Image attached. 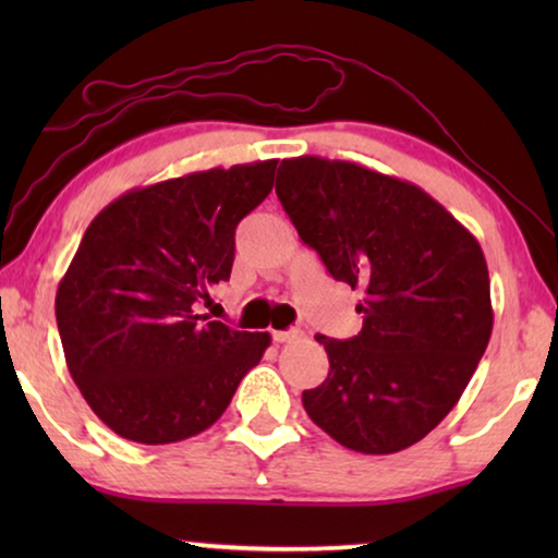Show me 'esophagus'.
I'll use <instances>...</instances> for the list:
<instances>
[{
    "label": "esophagus",
    "mask_w": 558,
    "mask_h": 558,
    "mask_svg": "<svg viewBox=\"0 0 558 558\" xmlns=\"http://www.w3.org/2000/svg\"><path fill=\"white\" fill-rule=\"evenodd\" d=\"M300 330H294V327H292V330H274L271 332V338H274V342H292V340H296V338H300Z\"/></svg>",
    "instance_id": "esophagus-1"
}]
</instances>
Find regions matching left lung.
<instances>
[{
    "label": "left lung",
    "instance_id": "obj_1",
    "mask_svg": "<svg viewBox=\"0 0 558 558\" xmlns=\"http://www.w3.org/2000/svg\"><path fill=\"white\" fill-rule=\"evenodd\" d=\"M277 195L332 279L361 287L363 330L317 335L330 357L304 411L342 447L393 454L460 401L493 332L475 235L422 187L345 159H281Z\"/></svg>",
    "mask_w": 558,
    "mask_h": 558
}]
</instances>
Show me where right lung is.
Masks as SVG:
<instances>
[{
    "label": "right lung",
    "instance_id": "obj_1",
    "mask_svg": "<svg viewBox=\"0 0 558 558\" xmlns=\"http://www.w3.org/2000/svg\"><path fill=\"white\" fill-rule=\"evenodd\" d=\"M277 159L134 187L90 220L56 294L68 371L119 437L172 445L213 426L269 332L197 304L228 281L235 226L271 193Z\"/></svg>",
    "mask_w": 558,
    "mask_h": 558
}]
</instances>
